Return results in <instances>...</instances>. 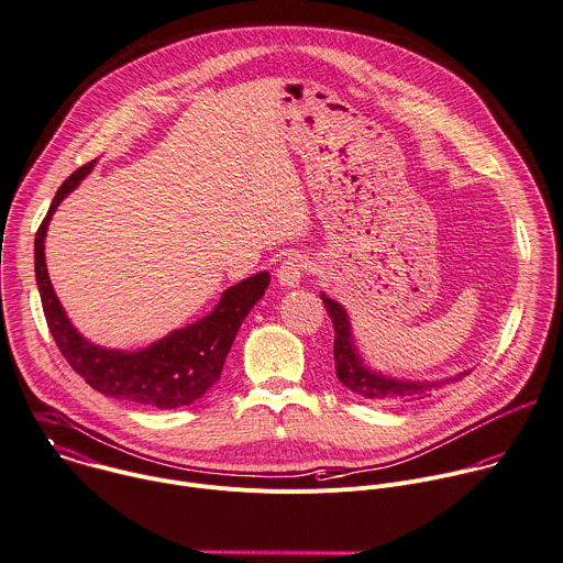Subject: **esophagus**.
<instances>
[{"mask_svg":"<svg viewBox=\"0 0 563 563\" xmlns=\"http://www.w3.org/2000/svg\"><path fill=\"white\" fill-rule=\"evenodd\" d=\"M305 272H307V258L300 256V254H289V256L280 263V267H278V272H276V278H278V283H280L283 287L291 289V287H298V285H300Z\"/></svg>","mask_w":563,"mask_h":563,"instance_id":"34e87169","label":"esophagus"}]
</instances>
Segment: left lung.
<instances>
[{"instance_id":"left-lung-1","label":"left lung","mask_w":563,"mask_h":563,"mask_svg":"<svg viewBox=\"0 0 563 563\" xmlns=\"http://www.w3.org/2000/svg\"><path fill=\"white\" fill-rule=\"evenodd\" d=\"M324 309L333 322V360H335V376L338 380L355 396L373 402H413L427 398L446 385L462 380L468 371H460L455 376L438 378V380H405L394 378L387 373L371 368L364 357L360 355L351 329V318L346 309L320 291Z\"/></svg>"}]
</instances>
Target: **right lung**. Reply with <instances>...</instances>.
I'll use <instances>...</instances> for the list:
<instances>
[{"label":"right lung","mask_w":563,"mask_h":563,"mask_svg":"<svg viewBox=\"0 0 563 563\" xmlns=\"http://www.w3.org/2000/svg\"><path fill=\"white\" fill-rule=\"evenodd\" d=\"M95 165L97 161H90L64 180L35 236V278L48 329L68 364L95 391L152 409L187 407L203 398L219 383L225 357L245 316L265 296L269 272L254 274L225 289L219 305L208 316L169 331L143 349L125 351L90 342L70 322L53 289L44 241L59 203Z\"/></svg>","instance_id":"obj_1"}]
</instances>
